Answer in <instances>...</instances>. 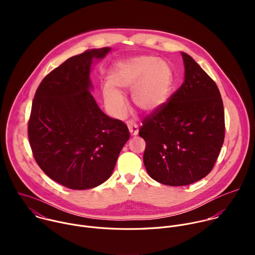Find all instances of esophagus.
Listing matches in <instances>:
<instances>
[{"label":"esophagus","instance_id":"34e87169","mask_svg":"<svg viewBox=\"0 0 255 255\" xmlns=\"http://www.w3.org/2000/svg\"><path fill=\"white\" fill-rule=\"evenodd\" d=\"M128 129H129V132L132 136H135L138 134V126L133 123V122H129L128 123Z\"/></svg>","mask_w":255,"mask_h":255}]
</instances>
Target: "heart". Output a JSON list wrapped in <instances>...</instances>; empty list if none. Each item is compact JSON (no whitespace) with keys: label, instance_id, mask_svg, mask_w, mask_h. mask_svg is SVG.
<instances>
[{"label":"heart","instance_id":"b5f03b06","mask_svg":"<svg viewBox=\"0 0 255 255\" xmlns=\"http://www.w3.org/2000/svg\"><path fill=\"white\" fill-rule=\"evenodd\" d=\"M109 84L103 89V97L113 115L121 117L126 113L122 94L131 90L132 102L138 110L152 113L168 99L171 70L163 60L140 55L116 64L109 76Z\"/></svg>","mask_w":255,"mask_h":255}]
</instances>
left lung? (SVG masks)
Masks as SVG:
<instances>
[{
    "mask_svg": "<svg viewBox=\"0 0 255 255\" xmlns=\"http://www.w3.org/2000/svg\"><path fill=\"white\" fill-rule=\"evenodd\" d=\"M181 56L183 85L139 128L146 142L143 162L148 174L173 187L196 183L210 173L225 137L219 89L189 54Z\"/></svg>",
    "mask_w": 255,
    "mask_h": 255,
    "instance_id": "obj_1",
    "label": "left lung"
}]
</instances>
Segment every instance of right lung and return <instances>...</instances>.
<instances>
[{
  "mask_svg": "<svg viewBox=\"0 0 255 255\" xmlns=\"http://www.w3.org/2000/svg\"><path fill=\"white\" fill-rule=\"evenodd\" d=\"M109 47L72 56L43 79L35 93L28 138L39 167L71 190H88L112 174L130 137L122 121L107 116L90 93L94 58Z\"/></svg>",
  "mask_w": 255,
  "mask_h": 255,
  "instance_id": "obj_1",
  "label": "right lung"
}]
</instances>
